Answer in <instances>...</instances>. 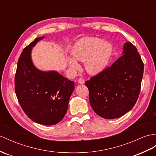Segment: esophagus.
<instances>
[{"mask_svg": "<svg viewBox=\"0 0 156 156\" xmlns=\"http://www.w3.org/2000/svg\"><path fill=\"white\" fill-rule=\"evenodd\" d=\"M78 82L79 83H80V84H83V83H85V80L82 78H80L78 80Z\"/></svg>", "mask_w": 156, "mask_h": 156, "instance_id": "34e87169", "label": "esophagus"}]
</instances>
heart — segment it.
I'll return each mask as SVG.
<instances>
[{
    "label": "heart",
    "mask_w": 156,
    "mask_h": 156,
    "mask_svg": "<svg viewBox=\"0 0 156 156\" xmlns=\"http://www.w3.org/2000/svg\"><path fill=\"white\" fill-rule=\"evenodd\" d=\"M113 50L112 44L104 41L102 39L83 37L74 44L72 54L78 61L85 62L87 73L97 74L106 69L112 56ZM75 59L67 57V62L71 69L78 70L80 66Z\"/></svg>",
    "instance_id": "1"
}]
</instances>
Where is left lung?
Returning a JSON list of instances; mask_svg holds the SVG:
<instances>
[{
    "label": "left lung",
    "instance_id": "obj_1",
    "mask_svg": "<svg viewBox=\"0 0 156 156\" xmlns=\"http://www.w3.org/2000/svg\"><path fill=\"white\" fill-rule=\"evenodd\" d=\"M122 54L85 83L91 107L104 119L119 118L129 112L140 94L144 73L141 57L130 42L125 43Z\"/></svg>",
    "mask_w": 156,
    "mask_h": 156
}]
</instances>
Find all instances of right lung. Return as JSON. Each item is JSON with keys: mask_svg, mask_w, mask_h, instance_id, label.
Wrapping results in <instances>:
<instances>
[{"mask_svg": "<svg viewBox=\"0 0 156 156\" xmlns=\"http://www.w3.org/2000/svg\"><path fill=\"white\" fill-rule=\"evenodd\" d=\"M44 38L35 39L23 49L15 74V92L26 115L43 125L59 122L66 114L74 82L56 71L43 72L31 61L32 47Z\"/></svg>", "mask_w": 156, "mask_h": 156, "instance_id": "obj_1", "label": "right lung"}]
</instances>
